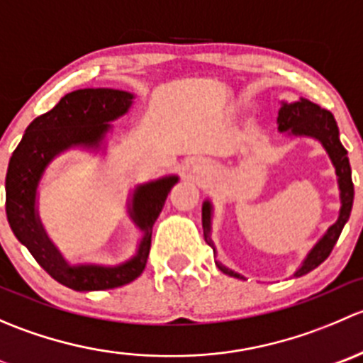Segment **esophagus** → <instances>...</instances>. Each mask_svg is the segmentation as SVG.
Returning a JSON list of instances; mask_svg holds the SVG:
<instances>
[{
	"label": "esophagus",
	"mask_w": 363,
	"mask_h": 363,
	"mask_svg": "<svg viewBox=\"0 0 363 363\" xmlns=\"http://www.w3.org/2000/svg\"><path fill=\"white\" fill-rule=\"evenodd\" d=\"M207 170H208V164L205 163L203 160L196 161V163H193V164H191V172H193V174H196V175L207 174Z\"/></svg>",
	"instance_id": "obj_1"
}]
</instances>
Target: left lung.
Segmentation results:
<instances>
[{
  "instance_id": "1",
  "label": "left lung",
  "mask_w": 363,
  "mask_h": 363,
  "mask_svg": "<svg viewBox=\"0 0 363 363\" xmlns=\"http://www.w3.org/2000/svg\"><path fill=\"white\" fill-rule=\"evenodd\" d=\"M277 131L284 133L288 138H313L321 144L325 152L330 158L334 164L335 175H337V186H339V199L340 208L339 216L335 219L334 225L328 226L327 232L320 237L316 244L311 247L306 258L302 259L298 269L294 272V277H300L309 274L311 270L316 269L318 265L325 262L334 250L335 242H337L340 232H342L344 225L347 223L351 214V207H353L354 199V188L353 181H351V167L350 160H347V151L342 147L339 140V128L335 123L334 116L330 112L321 108L320 105L313 104V101L306 100V98H298L296 101H281L279 113H277ZM212 216H214V207H212L211 200H203L202 203V226H203V239L208 246L212 247L216 255V246L212 242ZM216 265L226 276L237 277V279H246L242 274L235 272V270L228 269L223 265L219 259H216Z\"/></svg>"
}]
</instances>
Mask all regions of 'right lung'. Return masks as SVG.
I'll return each mask as SVG.
<instances>
[{"mask_svg":"<svg viewBox=\"0 0 363 363\" xmlns=\"http://www.w3.org/2000/svg\"><path fill=\"white\" fill-rule=\"evenodd\" d=\"M135 94L111 87H87L65 94L52 111L42 113L26 128L9 161L5 179L6 218L23 246L38 265L63 286L75 291H100L124 286L145 269L155 221L179 175H163L137 184L126 200V212L142 232L135 255L117 265L69 263L47 233L38 212L40 182L54 160L68 151L107 155L113 121L131 111Z\"/></svg>","mask_w":363,"mask_h":363,"instance_id":"obj_1","label":"right lung"}]
</instances>
